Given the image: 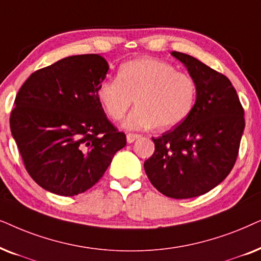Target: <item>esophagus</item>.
I'll use <instances>...</instances> for the list:
<instances>
[{
	"mask_svg": "<svg viewBox=\"0 0 261 261\" xmlns=\"http://www.w3.org/2000/svg\"><path fill=\"white\" fill-rule=\"evenodd\" d=\"M140 137H141V135H138V134H127L126 141H127V143H133V142H135L137 138H140Z\"/></svg>",
	"mask_w": 261,
	"mask_h": 261,
	"instance_id": "obj_1",
	"label": "esophagus"
}]
</instances>
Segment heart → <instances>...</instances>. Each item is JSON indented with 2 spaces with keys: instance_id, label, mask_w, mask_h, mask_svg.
<instances>
[{
  "instance_id": "heart-1",
  "label": "heart",
  "mask_w": 261,
  "mask_h": 261,
  "mask_svg": "<svg viewBox=\"0 0 261 261\" xmlns=\"http://www.w3.org/2000/svg\"><path fill=\"white\" fill-rule=\"evenodd\" d=\"M196 95L191 76L149 57L125 62L118 77L103 80L96 92L100 105L113 120H120L136 99L137 107L124 121L131 130L176 126L189 117Z\"/></svg>"
}]
</instances>
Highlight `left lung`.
Returning <instances> with one entry per match:
<instances>
[{
  "instance_id": "1",
  "label": "left lung",
  "mask_w": 261,
  "mask_h": 261,
  "mask_svg": "<svg viewBox=\"0 0 261 261\" xmlns=\"http://www.w3.org/2000/svg\"><path fill=\"white\" fill-rule=\"evenodd\" d=\"M193 79L197 99L182 123L158 138L144 171L156 190L186 199L209 192L227 178L239 155L245 111L227 76L192 56L172 52Z\"/></svg>"
}]
</instances>
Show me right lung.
Listing matches in <instances>:
<instances>
[{
  "label": "right lung",
  "mask_w": 261,
  "mask_h": 261,
  "mask_svg": "<svg viewBox=\"0 0 261 261\" xmlns=\"http://www.w3.org/2000/svg\"><path fill=\"white\" fill-rule=\"evenodd\" d=\"M107 71L102 56H70L34 71L17 92L10 131L27 173L48 192H85L126 145L96 96Z\"/></svg>",
  "instance_id": "add662e5"
}]
</instances>
